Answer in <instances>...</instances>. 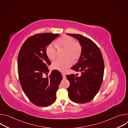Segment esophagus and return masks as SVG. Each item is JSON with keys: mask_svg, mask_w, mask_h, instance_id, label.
<instances>
[{"mask_svg": "<svg viewBox=\"0 0 128 128\" xmlns=\"http://www.w3.org/2000/svg\"><path fill=\"white\" fill-rule=\"evenodd\" d=\"M62 74V76H63V78H66V75L64 74Z\"/></svg>", "mask_w": 128, "mask_h": 128, "instance_id": "obj_1", "label": "esophagus"}]
</instances>
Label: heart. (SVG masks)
I'll list each match as a JSON object with an SVG mask.
<instances>
[{"mask_svg":"<svg viewBox=\"0 0 128 128\" xmlns=\"http://www.w3.org/2000/svg\"><path fill=\"white\" fill-rule=\"evenodd\" d=\"M57 48H65L64 58H58L54 61L52 64V67L59 71H64L72 64V60L76 61L80 57L82 52V46L78 42H74V40L71 36L63 35L56 42ZM46 54L49 59L52 60L57 56L56 46L52 44H48L46 50Z\"/></svg>","mask_w":128,"mask_h":128,"instance_id":"b5f03b06","label":"heart"}]
</instances>
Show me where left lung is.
<instances>
[{"instance_id": "1", "label": "left lung", "mask_w": 128, "mask_h": 128, "mask_svg": "<svg viewBox=\"0 0 128 128\" xmlns=\"http://www.w3.org/2000/svg\"><path fill=\"white\" fill-rule=\"evenodd\" d=\"M67 35L76 38L82 46V52L78 63L71 67L80 72V76L74 74L66 76L70 82L67 88L68 97L73 102L85 103L90 102L101 86L104 75V61L102 53L97 46L90 39L80 34Z\"/></svg>"}]
</instances>
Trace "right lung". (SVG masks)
Returning <instances> with one entry per match:
<instances>
[{
    "mask_svg": "<svg viewBox=\"0 0 128 128\" xmlns=\"http://www.w3.org/2000/svg\"><path fill=\"white\" fill-rule=\"evenodd\" d=\"M59 35L44 33L29 38L22 45L18 58L19 80L24 93L35 105L47 107L56 100V92L63 77L61 72L52 70L50 77H42L51 65L46 50ZM48 74V73H47Z\"/></svg>",
    "mask_w": 128,
    "mask_h": 128,
    "instance_id": "obj_1",
    "label": "right lung"
}]
</instances>
